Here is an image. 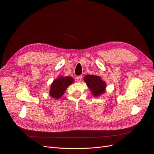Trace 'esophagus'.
<instances>
[{
	"label": "esophagus",
	"instance_id": "34e87169",
	"mask_svg": "<svg viewBox=\"0 0 154 154\" xmlns=\"http://www.w3.org/2000/svg\"><path fill=\"white\" fill-rule=\"evenodd\" d=\"M82 76H78L76 77V81L78 82H80L82 81Z\"/></svg>",
	"mask_w": 154,
	"mask_h": 154
}]
</instances>
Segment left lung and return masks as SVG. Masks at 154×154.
Instances as JSON below:
<instances>
[{"mask_svg": "<svg viewBox=\"0 0 154 154\" xmlns=\"http://www.w3.org/2000/svg\"><path fill=\"white\" fill-rule=\"evenodd\" d=\"M84 81L94 97H98L105 92L106 83L100 76L87 74L84 77Z\"/></svg>", "mask_w": 154, "mask_h": 154, "instance_id": "8db88e82", "label": "left lung"}]
</instances>
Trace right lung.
<instances>
[{"instance_id":"right-lung-1","label":"right lung","mask_w":154,"mask_h":154,"mask_svg":"<svg viewBox=\"0 0 154 154\" xmlns=\"http://www.w3.org/2000/svg\"><path fill=\"white\" fill-rule=\"evenodd\" d=\"M74 82V80L71 76H59L51 83L49 95L56 100L60 98L66 92L67 88Z\"/></svg>"}]
</instances>
